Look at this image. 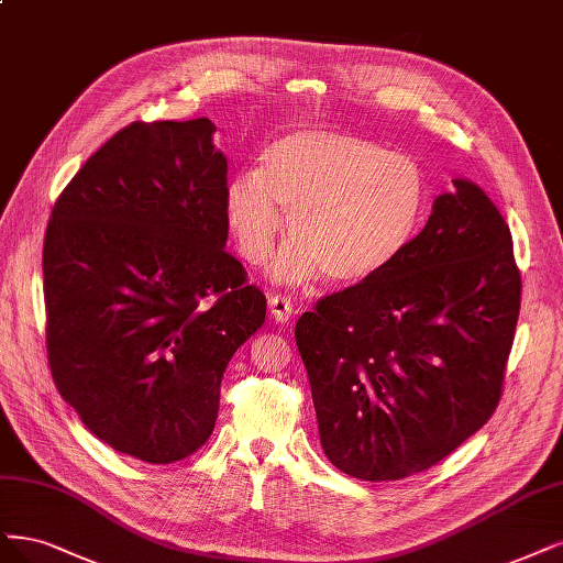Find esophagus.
Instances as JSON below:
<instances>
[{
	"label": "esophagus",
	"instance_id": "esophagus-1",
	"mask_svg": "<svg viewBox=\"0 0 563 563\" xmlns=\"http://www.w3.org/2000/svg\"><path fill=\"white\" fill-rule=\"evenodd\" d=\"M267 305H269V314H273V319L277 323H286L290 319V314H294V302H290V298H286L282 294H269Z\"/></svg>",
	"mask_w": 563,
	"mask_h": 563
}]
</instances>
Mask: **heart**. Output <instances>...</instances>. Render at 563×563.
Listing matches in <instances>:
<instances>
[{
    "label": "heart",
    "instance_id": "obj_1",
    "mask_svg": "<svg viewBox=\"0 0 563 563\" xmlns=\"http://www.w3.org/2000/svg\"><path fill=\"white\" fill-rule=\"evenodd\" d=\"M429 202L415 158L352 132L300 130L269 146L258 172L228 181L223 211L244 263L269 258L286 214L294 246L275 261V279L358 286L402 258Z\"/></svg>",
    "mask_w": 563,
    "mask_h": 563
}]
</instances>
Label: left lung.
Wrapping results in <instances>:
<instances>
[{
	"mask_svg": "<svg viewBox=\"0 0 563 563\" xmlns=\"http://www.w3.org/2000/svg\"><path fill=\"white\" fill-rule=\"evenodd\" d=\"M519 300L506 219L477 184L454 179L391 269L296 323L333 466L402 479L479 431L500 400Z\"/></svg>",
	"mask_w": 563,
	"mask_h": 563,
	"instance_id": "8db88e82",
	"label": "left lung"
}]
</instances>
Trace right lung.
I'll return each mask as SVG.
<instances>
[{"mask_svg":"<svg viewBox=\"0 0 563 563\" xmlns=\"http://www.w3.org/2000/svg\"><path fill=\"white\" fill-rule=\"evenodd\" d=\"M209 119L132 123L60 192L44 240L60 396L115 452L172 463L214 431L232 354L265 296L225 251L228 161Z\"/></svg>","mask_w":563,"mask_h":563,"instance_id":"obj_1","label":"right lung"}]
</instances>
